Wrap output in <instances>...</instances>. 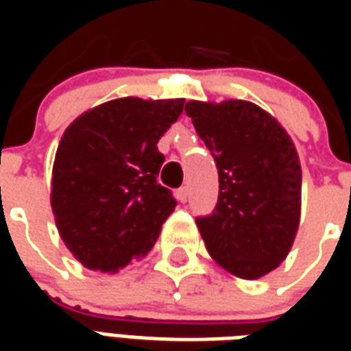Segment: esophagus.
Listing matches in <instances>:
<instances>
[{
    "label": "esophagus",
    "instance_id": "34e87169",
    "mask_svg": "<svg viewBox=\"0 0 351 351\" xmlns=\"http://www.w3.org/2000/svg\"><path fill=\"white\" fill-rule=\"evenodd\" d=\"M175 195L180 203H186V201H188V188H186V186H184V188H178Z\"/></svg>",
    "mask_w": 351,
    "mask_h": 351
}]
</instances>
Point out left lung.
<instances>
[{
  "mask_svg": "<svg viewBox=\"0 0 351 351\" xmlns=\"http://www.w3.org/2000/svg\"><path fill=\"white\" fill-rule=\"evenodd\" d=\"M186 114L220 180L214 213L195 220L206 250L239 278H261L287 258L299 229L302 180L293 141L250 101H188Z\"/></svg>",
  "mask_w": 351,
  "mask_h": 351,
  "instance_id": "8db88e82",
  "label": "left lung"
}]
</instances>
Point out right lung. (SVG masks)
I'll return each mask as SVG.
<instances>
[{
	"instance_id": "obj_1",
	"label": "right lung",
	"mask_w": 351,
	"mask_h": 351,
	"mask_svg": "<svg viewBox=\"0 0 351 351\" xmlns=\"http://www.w3.org/2000/svg\"><path fill=\"white\" fill-rule=\"evenodd\" d=\"M184 99L120 97L90 108L64 131L50 205L60 237L90 271L114 274L145 258L175 210L158 184V143L182 114Z\"/></svg>"
}]
</instances>
